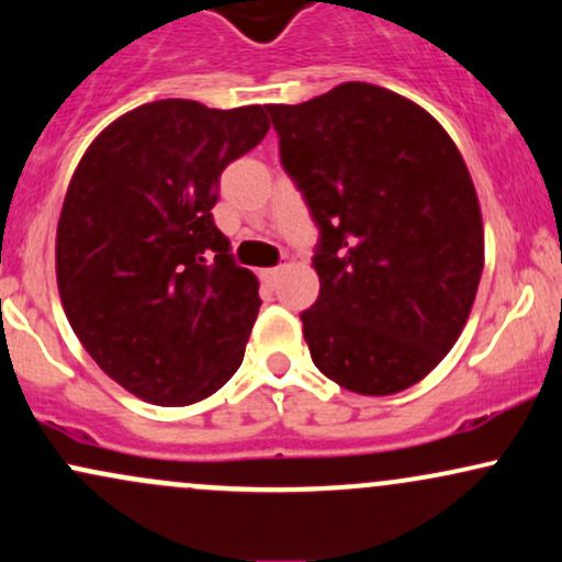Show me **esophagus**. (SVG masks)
Masks as SVG:
<instances>
[{
  "instance_id": "1",
  "label": "esophagus",
  "mask_w": 562,
  "mask_h": 562,
  "mask_svg": "<svg viewBox=\"0 0 562 562\" xmlns=\"http://www.w3.org/2000/svg\"><path fill=\"white\" fill-rule=\"evenodd\" d=\"M280 274H282V267H271V269H263V271H261V277L269 282V285H277V280H280Z\"/></svg>"
}]
</instances>
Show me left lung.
<instances>
[{
    "instance_id": "1",
    "label": "left lung",
    "mask_w": 562,
    "mask_h": 562,
    "mask_svg": "<svg viewBox=\"0 0 562 562\" xmlns=\"http://www.w3.org/2000/svg\"><path fill=\"white\" fill-rule=\"evenodd\" d=\"M267 111L319 229L301 312L314 366L357 394L408 390L451 351L483 274L464 159L435 116L368 82Z\"/></svg>"
}]
</instances>
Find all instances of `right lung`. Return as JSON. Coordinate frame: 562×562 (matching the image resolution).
I'll return each mask as SVG.
<instances>
[{
    "mask_svg": "<svg viewBox=\"0 0 562 562\" xmlns=\"http://www.w3.org/2000/svg\"><path fill=\"white\" fill-rule=\"evenodd\" d=\"M267 109L168 98L127 111L74 170L55 237L66 317L101 371L154 405L211 397L243 366L258 280L213 221L221 172Z\"/></svg>",
    "mask_w": 562,
    "mask_h": 562,
    "instance_id": "add662e5",
    "label": "right lung"
}]
</instances>
